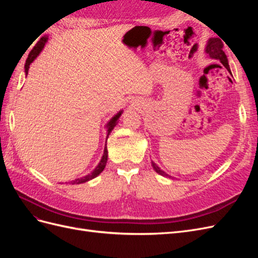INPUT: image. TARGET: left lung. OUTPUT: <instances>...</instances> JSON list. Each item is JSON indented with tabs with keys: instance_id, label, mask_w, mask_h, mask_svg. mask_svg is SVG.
<instances>
[{
	"instance_id": "8db88e82",
	"label": "left lung",
	"mask_w": 258,
	"mask_h": 258,
	"mask_svg": "<svg viewBox=\"0 0 258 258\" xmlns=\"http://www.w3.org/2000/svg\"><path fill=\"white\" fill-rule=\"evenodd\" d=\"M205 52L207 53V56L211 59H214V60H218L221 62V63L227 69V71L230 73V75L232 76L231 74V71H230V68H229V64H228V59H227V56H226L225 52L223 51V43L222 41L220 40V38H215V37H211L208 40V43L206 45V48H205ZM152 167L153 169L157 172L158 174L162 175V176H167V177H172L170 176L169 174H167L165 171H162L157 165L154 161H152Z\"/></svg>"
}]
</instances>
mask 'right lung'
I'll return each mask as SVG.
<instances>
[{"label": "right lung", "mask_w": 258, "mask_h": 258, "mask_svg": "<svg viewBox=\"0 0 258 258\" xmlns=\"http://www.w3.org/2000/svg\"><path fill=\"white\" fill-rule=\"evenodd\" d=\"M47 41H48V36L47 35H45V36H43V37H41V40L37 42V44L34 46L33 47V49L31 50V52L29 53V56H28V59H27V61H26V64H25V73H26V76L28 75V72H29V69H30V64L32 63V62L40 56V53L42 52V50L44 49V47H45V44L47 43ZM122 110H120L118 113L117 114H115L112 118L107 121V123L105 124V128H106V141H107V138H108V135L111 134L112 132V130L114 129V127L116 126L117 124V122H118V119H119V117L121 116V114H122ZM106 141H105V147H104V152H103V155H102V157H101V160L99 161V163H98V166L93 169L91 172L89 173V174H87V175H85V176H83V177H80V178H76V179H74V181H71L70 182V184H72V185H74V184H82V183H86V182H88V181H90V179H92V178H95V177H97L101 172H102V171L104 170V168H105V166H106V161H107V148H106Z\"/></svg>", "instance_id": "1"}]
</instances>
